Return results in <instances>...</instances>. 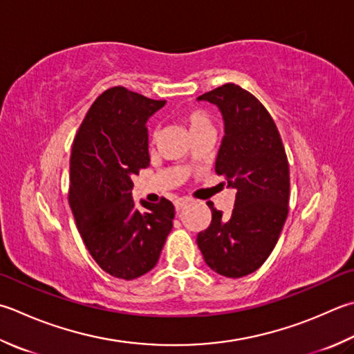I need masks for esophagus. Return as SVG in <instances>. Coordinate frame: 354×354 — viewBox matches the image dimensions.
<instances>
[{
  "mask_svg": "<svg viewBox=\"0 0 354 354\" xmlns=\"http://www.w3.org/2000/svg\"><path fill=\"white\" fill-rule=\"evenodd\" d=\"M185 205H187V199H185V198H178V199L175 201V209H176V212L183 210Z\"/></svg>",
  "mask_w": 354,
  "mask_h": 354,
  "instance_id": "34e87169",
  "label": "esophagus"
}]
</instances>
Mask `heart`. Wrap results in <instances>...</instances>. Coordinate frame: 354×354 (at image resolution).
I'll return each mask as SVG.
<instances>
[{
  "mask_svg": "<svg viewBox=\"0 0 354 354\" xmlns=\"http://www.w3.org/2000/svg\"><path fill=\"white\" fill-rule=\"evenodd\" d=\"M179 116L184 124L189 127L190 133L195 135L198 131L212 127V121L203 109H184L179 112Z\"/></svg>",
  "mask_w": 354,
  "mask_h": 354,
  "instance_id": "obj_1",
  "label": "heart"
}]
</instances>
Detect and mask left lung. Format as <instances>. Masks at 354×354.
Instances as JSON below:
<instances>
[{
    "label": "left lung",
    "instance_id": "obj_1",
    "mask_svg": "<svg viewBox=\"0 0 354 354\" xmlns=\"http://www.w3.org/2000/svg\"><path fill=\"white\" fill-rule=\"evenodd\" d=\"M199 101L218 106L225 135L214 171L236 190L230 216L212 210V223L198 233L205 264L227 278L256 272L273 252L288 214L290 170L278 127L254 95L228 82Z\"/></svg>",
    "mask_w": 354,
    "mask_h": 354
}]
</instances>
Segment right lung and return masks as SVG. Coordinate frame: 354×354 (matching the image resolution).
Here are the masks:
<instances>
[{"label":"right lung","mask_w":354,"mask_h":354,"mask_svg":"<svg viewBox=\"0 0 354 354\" xmlns=\"http://www.w3.org/2000/svg\"><path fill=\"white\" fill-rule=\"evenodd\" d=\"M165 101L126 87L95 100L76 131L71 155L68 204L88 253L104 272L131 281L156 266L173 227L175 207L131 198V178L150 162L149 116Z\"/></svg>","instance_id":"obj_1"}]
</instances>
